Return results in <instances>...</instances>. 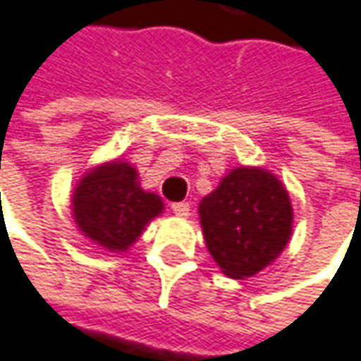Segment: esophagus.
Here are the masks:
<instances>
[{"label": "esophagus", "instance_id": "esophagus-1", "mask_svg": "<svg viewBox=\"0 0 361 361\" xmlns=\"http://www.w3.org/2000/svg\"><path fill=\"white\" fill-rule=\"evenodd\" d=\"M171 211L178 214V216H181V219H188L192 209H190L188 202H176V204H171Z\"/></svg>", "mask_w": 361, "mask_h": 361}]
</instances>
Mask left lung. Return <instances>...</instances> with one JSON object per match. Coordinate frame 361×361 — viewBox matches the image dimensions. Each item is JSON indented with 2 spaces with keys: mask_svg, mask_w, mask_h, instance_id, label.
Masks as SVG:
<instances>
[{
  "mask_svg": "<svg viewBox=\"0 0 361 361\" xmlns=\"http://www.w3.org/2000/svg\"><path fill=\"white\" fill-rule=\"evenodd\" d=\"M207 247L231 279L273 264L291 240L293 207L287 188L262 167H233L198 204Z\"/></svg>",
  "mask_w": 361,
  "mask_h": 361,
  "instance_id": "8db88e82",
  "label": "left lung"
}]
</instances>
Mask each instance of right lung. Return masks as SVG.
Listing matches in <instances>:
<instances>
[{"label": "right lung", "mask_w": 361, "mask_h": 361, "mask_svg": "<svg viewBox=\"0 0 361 361\" xmlns=\"http://www.w3.org/2000/svg\"><path fill=\"white\" fill-rule=\"evenodd\" d=\"M165 211L161 196L140 185L126 159L90 167L72 194V219L86 240L105 252H128L147 225Z\"/></svg>", "instance_id": "add662e5"}]
</instances>
